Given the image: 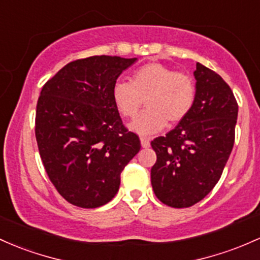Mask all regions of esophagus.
Wrapping results in <instances>:
<instances>
[{"label": "esophagus", "instance_id": "1", "mask_svg": "<svg viewBox=\"0 0 260 260\" xmlns=\"http://www.w3.org/2000/svg\"><path fill=\"white\" fill-rule=\"evenodd\" d=\"M141 144L143 148H149L150 139L147 138V137H141Z\"/></svg>", "mask_w": 260, "mask_h": 260}]
</instances>
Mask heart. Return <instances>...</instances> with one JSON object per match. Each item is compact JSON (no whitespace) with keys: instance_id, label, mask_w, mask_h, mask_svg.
<instances>
[{"instance_id":"1","label":"heart","mask_w":260,"mask_h":260,"mask_svg":"<svg viewBox=\"0 0 260 260\" xmlns=\"http://www.w3.org/2000/svg\"><path fill=\"white\" fill-rule=\"evenodd\" d=\"M111 96L124 118H135L145 100L147 110L129 124V129L150 136L164 129L168 121L175 124L186 118L195 105L196 84L189 74L153 61L137 68L129 82H115Z\"/></svg>"}]
</instances>
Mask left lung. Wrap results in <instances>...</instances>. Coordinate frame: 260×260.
Returning <instances> with one entry per match:
<instances>
[{
    "mask_svg": "<svg viewBox=\"0 0 260 260\" xmlns=\"http://www.w3.org/2000/svg\"><path fill=\"white\" fill-rule=\"evenodd\" d=\"M196 100L186 118L152 141L150 170L162 204L184 209L201 201L217 184L235 144L238 105L218 74L196 62Z\"/></svg>",
    "mask_w": 260,
    "mask_h": 260,
    "instance_id": "8db88e82",
    "label": "left lung"
}]
</instances>
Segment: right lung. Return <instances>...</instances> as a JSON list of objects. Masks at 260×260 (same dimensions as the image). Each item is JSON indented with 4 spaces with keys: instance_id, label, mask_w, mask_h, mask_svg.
I'll list each match as a JSON object with an SVG mask.
<instances>
[{
    "instance_id": "obj_1",
    "label": "right lung",
    "mask_w": 260,
    "mask_h": 260,
    "mask_svg": "<svg viewBox=\"0 0 260 260\" xmlns=\"http://www.w3.org/2000/svg\"><path fill=\"white\" fill-rule=\"evenodd\" d=\"M137 58L95 55L71 61L45 82L36 112V138L50 181L82 209L115 198L121 173L141 149L122 123L111 96Z\"/></svg>"
}]
</instances>
